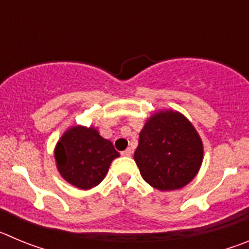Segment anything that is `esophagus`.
<instances>
[{
  "label": "esophagus",
  "instance_id": "esophagus-1",
  "mask_svg": "<svg viewBox=\"0 0 249 249\" xmlns=\"http://www.w3.org/2000/svg\"><path fill=\"white\" fill-rule=\"evenodd\" d=\"M121 155H122V156H124V157H129V156L132 155V149H131V148H127V149H124V151H122V152H121Z\"/></svg>",
  "mask_w": 249,
  "mask_h": 249
}]
</instances>
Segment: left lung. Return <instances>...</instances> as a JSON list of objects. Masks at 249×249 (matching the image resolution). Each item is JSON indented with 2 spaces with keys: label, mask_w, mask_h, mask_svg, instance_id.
I'll list each match as a JSON object with an SVG mask.
<instances>
[{
  "label": "left lung",
  "mask_w": 249,
  "mask_h": 249,
  "mask_svg": "<svg viewBox=\"0 0 249 249\" xmlns=\"http://www.w3.org/2000/svg\"><path fill=\"white\" fill-rule=\"evenodd\" d=\"M202 160L201 137L179 112H157L141 131L135 160L144 181L157 190H179L190 183Z\"/></svg>",
  "instance_id": "8db88e82"
}]
</instances>
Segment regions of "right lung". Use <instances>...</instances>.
Returning <instances> with one entry per match:
<instances>
[{
    "instance_id": "right-lung-1",
    "label": "right lung",
    "mask_w": 249,
    "mask_h": 249,
    "mask_svg": "<svg viewBox=\"0 0 249 249\" xmlns=\"http://www.w3.org/2000/svg\"><path fill=\"white\" fill-rule=\"evenodd\" d=\"M118 156L111 141L101 137L93 127H72L63 133L54 149L58 172L81 190L100 184Z\"/></svg>"
}]
</instances>
